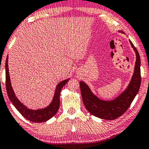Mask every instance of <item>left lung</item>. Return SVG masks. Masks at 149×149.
Listing matches in <instances>:
<instances>
[{
  "label": "left lung",
  "instance_id": "8db88e82",
  "mask_svg": "<svg viewBox=\"0 0 149 149\" xmlns=\"http://www.w3.org/2000/svg\"><path fill=\"white\" fill-rule=\"evenodd\" d=\"M119 32H122L119 31ZM132 47L136 53V60L135 63L134 72L130 82L127 88L112 100H103L98 98L92 93L86 84L82 81L79 82L81 97L85 107L94 116L107 120L116 119L124 113L130 107L132 102L139 91L141 76H140V57L139 53L130 40Z\"/></svg>",
  "mask_w": 149,
  "mask_h": 149
}]
</instances>
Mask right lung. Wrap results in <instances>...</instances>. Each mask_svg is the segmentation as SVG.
Listing matches in <instances>:
<instances>
[{"mask_svg":"<svg viewBox=\"0 0 149 149\" xmlns=\"http://www.w3.org/2000/svg\"><path fill=\"white\" fill-rule=\"evenodd\" d=\"M5 75H6V89H7V95L9 99L12 102V103L15 106L18 111L22 115V116L28 119L29 121L33 122L41 123L45 122L52 118L54 115L56 113L59 108L60 100L59 96L61 94V91L62 88L66 84L67 82L70 79H65L61 81L56 86L55 92L54 94V97L51 104L47 107L44 109H39L37 110H32L28 109L26 106L24 105L18 98L16 97L15 93L11 86V79H10L9 73V66H8V56H7L5 63Z\"/></svg>","mask_w":149,"mask_h":149,"instance_id":"obj_1","label":"right lung"}]
</instances>
